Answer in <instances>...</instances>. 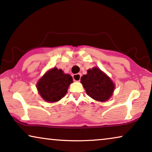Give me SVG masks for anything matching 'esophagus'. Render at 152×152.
<instances>
[{
    "label": "esophagus",
    "mask_w": 152,
    "mask_h": 152,
    "mask_svg": "<svg viewBox=\"0 0 152 152\" xmlns=\"http://www.w3.org/2000/svg\"><path fill=\"white\" fill-rule=\"evenodd\" d=\"M80 77H81V74H76L73 75V79L74 81H80Z\"/></svg>",
    "instance_id": "esophagus-1"
}]
</instances>
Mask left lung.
<instances>
[{
    "label": "left lung",
    "mask_w": 152,
    "mask_h": 152,
    "mask_svg": "<svg viewBox=\"0 0 152 152\" xmlns=\"http://www.w3.org/2000/svg\"><path fill=\"white\" fill-rule=\"evenodd\" d=\"M87 94L98 102H106L112 96L115 84L99 68L93 67L80 78Z\"/></svg>",
    "instance_id": "obj_1"
}]
</instances>
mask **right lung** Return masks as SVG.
Masks as SVG:
<instances>
[{"label": "right lung", "instance_id": "add662e5", "mask_svg": "<svg viewBox=\"0 0 152 152\" xmlns=\"http://www.w3.org/2000/svg\"><path fill=\"white\" fill-rule=\"evenodd\" d=\"M73 82L72 76L64 74L62 69L53 67L48 70L37 83L38 92L46 102L53 103L65 96L69 85Z\"/></svg>", "mask_w": 152, "mask_h": 152}]
</instances>
